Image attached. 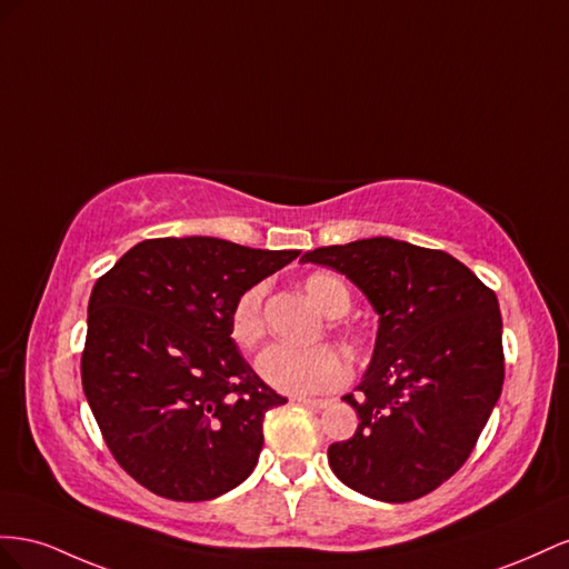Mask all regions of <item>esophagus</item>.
<instances>
[{
    "mask_svg": "<svg viewBox=\"0 0 569 569\" xmlns=\"http://www.w3.org/2000/svg\"><path fill=\"white\" fill-rule=\"evenodd\" d=\"M296 400L300 405H307V408H315V410H321V408H327V405H331V400H327V398H305V396H300Z\"/></svg>",
    "mask_w": 569,
    "mask_h": 569,
    "instance_id": "34e87169",
    "label": "esophagus"
}]
</instances>
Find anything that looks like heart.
<instances>
[{
	"label": "heart",
	"mask_w": 569,
	"mask_h": 569,
	"mask_svg": "<svg viewBox=\"0 0 569 569\" xmlns=\"http://www.w3.org/2000/svg\"><path fill=\"white\" fill-rule=\"evenodd\" d=\"M307 296L315 300L319 310L336 319L350 310V290L333 273H312L305 279ZM264 298L267 286L254 283L236 298L231 307V338L242 350H252L264 338ZM333 329L348 340H357V333L350 329ZM257 371L271 388L290 396H310L327 393L343 383L350 375L348 360L333 346L321 343L312 348H290L271 346L257 360Z\"/></svg>",
	"instance_id": "heart-1"
}]
</instances>
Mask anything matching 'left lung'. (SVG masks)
<instances>
[{"label":"left lung","instance_id":"obj_1","mask_svg":"<svg viewBox=\"0 0 569 569\" xmlns=\"http://www.w3.org/2000/svg\"><path fill=\"white\" fill-rule=\"evenodd\" d=\"M300 262L348 276L379 315L371 362L343 398L360 425L329 446L333 475L383 502L431 493L465 465L502 391L496 293L452 254L383 236Z\"/></svg>","mask_w":569,"mask_h":569}]
</instances>
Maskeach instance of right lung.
Returning a JSON list of instances; mask_svg holds the SVG:
<instances>
[{"mask_svg": "<svg viewBox=\"0 0 569 569\" xmlns=\"http://www.w3.org/2000/svg\"><path fill=\"white\" fill-rule=\"evenodd\" d=\"M300 250L221 238H152L97 279L80 377L111 456L171 500H212L246 481L264 415L288 402L231 338V307Z\"/></svg>", "mask_w": 569, "mask_h": 569, "instance_id": "obj_1", "label": "right lung"}]
</instances>
